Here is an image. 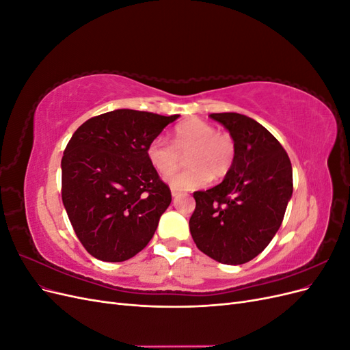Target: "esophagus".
Returning <instances> with one entry per match:
<instances>
[{"label": "esophagus", "mask_w": 350, "mask_h": 350, "mask_svg": "<svg viewBox=\"0 0 350 350\" xmlns=\"http://www.w3.org/2000/svg\"><path fill=\"white\" fill-rule=\"evenodd\" d=\"M171 193H172V197H178L179 194H181V191H179L178 188H175V187H172L171 188Z\"/></svg>", "instance_id": "esophagus-1"}]
</instances>
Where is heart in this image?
Returning a JSON list of instances; mask_svg holds the SVG:
<instances>
[{
    "instance_id": "obj_1",
    "label": "heart",
    "mask_w": 350,
    "mask_h": 350,
    "mask_svg": "<svg viewBox=\"0 0 350 350\" xmlns=\"http://www.w3.org/2000/svg\"><path fill=\"white\" fill-rule=\"evenodd\" d=\"M237 147L232 135L217 131L203 120H188L174 130L172 143L156 137L147 147V159L156 172L172 174L187 156V167L166 178L178 189L204 187L211 178L220 179L229 174L235 161Z\"/></svg>"
}]
</instances>
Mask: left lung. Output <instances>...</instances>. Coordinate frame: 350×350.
<instances>
[{
	"mask_svg": "<svg viewBox=\"0 0 350 350\" xmlns=\"http://www.w3.org/2000/svg\"><path fill=\"white\" fill-rule=\"evenodd\" d=\"M235 142V161L219 185L196 191L189 230L197 248L219 262L257 257L279 230L293 191L289 156L269 130L237 112L210 113Z\"/></svg>",
	"mask_w": 350,
	"mask_h": 350,
	"instance_id": "obj_1",
	"label": "left lung"
}]
</instances>
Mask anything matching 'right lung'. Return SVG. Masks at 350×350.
Returning a JSON list of instances; mask_svg holds the SVG:
<instances>
[{"instance_id":"add662e5","label":"right lung","mask_w":350,"mask_h":350,"mask_svg":"<svg viewBox=\"0 0 350 350\" xmlns=\"http://www.w3.org/2000/svg\"><path fill=\"white\" fill-rule=\"evenodd\" d=\"M179 115L116 109L83 122L61 161V196L71 226L94 258L125 261L153 238L171 189L147 147Z\"/></svg>"}]
</instances>
